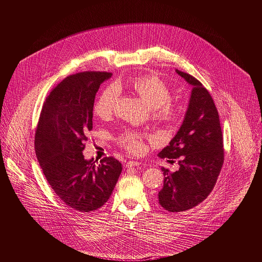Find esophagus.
I'll use <instances>...</instances> for the list:
<instances>
[{"label":"esophagus","instance_id":"esophagus-1","mask_svg":"<svg viewBox=\"0 0 262 262\" xmlns=\"http://www.w3.org/2000/svg\"><path fill=\"white\" fill-rule=\"evenodd\" d=\"M141 162L139 161H135V160H128L126 163H125V166L126 167H133V166H137V165H140Z\"/></svg>","mask_w":262,"mask_h":262}]
</instances>
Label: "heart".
I'll return each mask as SVG.
<instances>
[{
  "label": "heart",
  "mask_w": 262,
  "mask_h": 262,
  "mask_svg": "<svg viewBox=\"0 0 262 262\" xmlns=\"http://www.w3.org/2000/svg\"><path fill=\"white\" fill-rule=\"evenodd\" d=\"M132 86L138 96L151 109L153 118L171 123L176 121L179 111L176 105L170 103L171 93L168 86L155 75L140 76L132 80ZM118 100V89L109 86L102 92L95 103V113L100 118H108L115 110ZM119 145L132 153H140L144 148V136L134 132L124 130L118 136Z\"/></svg>",
  "instance_id": "1"
}]
</instances>
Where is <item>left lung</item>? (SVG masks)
<instances>
[{
    "label": "left lung",
    "instance_id": "1",
    "mask_svg": "<svg viewBox=\"0 0 262 262\" xmlns=\"http://www.w3.org/2000/svg\"><path fill=\"white\" fill-rule=\"evenodd\" d=\"M192 86L188 108L181 127L163 148L160 158H178L179 169L163 171L159 205L168 212L190 210L213 190L224 161L223 137L217 108L210 93L193 76L176 70Z\"/></svg>",
    "mask_w": 262,
    "mask_h": 262
}]
</instances>
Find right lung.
I'll return each mask as SVG.
<instances>
[{
	"label": "right lung",
	"instance_id": "right-lung-1",
	"mask_svg": "<svg viewBox=\"0 0 262 262\" xmlns=\"http://www.w3.org/2000/svg\"><path fill=\"white\" fill-rule=\"evenodd\" d=\"M108 72H82L64 78L50 92L35 136L38 161L49 185L67 206L93 212L107 203L122 170L114 157L84 158L87 134L100 85Z\"/></svg>",
	"mask_w": 262,
	"mask_h": 262
}]
</instances>
